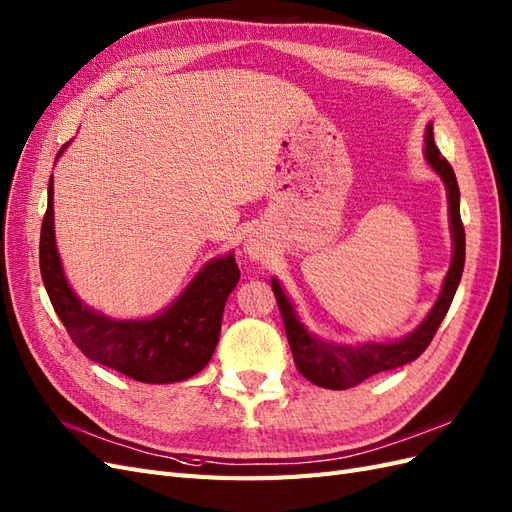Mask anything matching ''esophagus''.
<instances>
[{
	"mask_svg": "<svg viewBox=\"0 0 512 512\" xmlns=\"http://www.w3.org/2000/svg\"><path fill=\"white\" fill-rule=\"evenodd\" d=\"M245 254L250 256L252 260H265L267 254H269L267 241L254 232V235H250V237L245 239Z\"/></svg>",
	"mask_w": 512,
	"mask_h": 512,
	"instance_id": "34e87169",
	"label": "esophagus"
}]
</instances>
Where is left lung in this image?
<instances>
[{
  "instance_id": "8db88e82",
  "label": "left lung",
  "mask_w": 512,
  "mask_h": 512,
  "mask_svg": "<svg viewBox=\"0 0 512 512\" xmlns=\"http://www.w3.org/2000/svg\"><path fill=\"white\" fill-rule=\"evenodd\" d=\"M423 156L429 168L442 179L446 188L453 258L436 303H433L429 314L412 333L393 339V342H363L356 346L329 342V339H322L305 327L292 301L286 297L280 280H277V277L271 280L273 294L284 318L286 337L294 356V363H297V369L309 382L322 386V389L344 391L371 376L380 374V371H389L418 359L429 346L433 335H436L440 322L444 320L448 307L453 303L457 286L461 282L463 262H466V232H463L459 215V185L451 164L446 162V158H442L440 149L433 143L431 123H427L425 128Z\"/></svg>"
}]
</instances>
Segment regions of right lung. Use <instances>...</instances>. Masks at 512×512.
<instances>
[{
    "label": "right lung",
    "instance_id": "right-lung-1",
    "mask_svg": "<svg viewBox=\"0 0 512 512\" xmlns=\"http://www.w3.org/2000/svg\"><path fill=\"white\" fill-rule=\"evenodd\" d=\"M40 273L59 320L87 359L147 384L181 382L205 369L218 346L226 299L241 275L230 252L209 260L156 316L119 320L98 312L66 280L55 241L53 177L40 232Z\"/></svg>",
    "mask_w": 512,
    "mask_h": 512
}]
</instances>
